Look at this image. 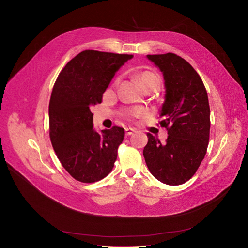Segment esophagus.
Listing matches in <instances>:
<instances>
[{"label": "esophagus", "mask_w": 248, "mask_h": 248, "mask_svg": "<svg viewBox=\"0 0 248 248\" xmlns=\"http://www.w3.org/2000/svg\"><path fill=\"white\" fill-rule=\"evenodd\" d=\"M133 132H136V130L132 128H125V134L126 136H131Z\"/></svg>", "instance_id": "34e87169"}]
</instances>
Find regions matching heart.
<instances>
[{
  "instance_id": "heart-1",
  "label": "heart",
  "mask_w": 248,
  "mask_h": 248,
  "mask_svg": "<svg viewBox=\"0 0 248 248\" xmlns=\"http://www.w3.org/2000/svg\"><path fill=\"white\" fill-rule=\"evenodd\" d=\"M138 78L141 84V86L144 87L146 90H148V91L151 89H154V88L159 89V87L161 85L160 77L157 73H155L153 71H150V70H145V71L140 72L138 74ZM120 81H121V78L119 77L114 81V87H118ZM148 114H149V110L146 108H142V107L127 108L123 112V115L128 119L140 118L142 116H147Z\"/></svg>"
}]
</instances>
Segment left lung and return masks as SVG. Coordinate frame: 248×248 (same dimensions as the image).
I'll use <instances>...</instances> for the list:
<instances>
[{"label": "left lung", "mask_w": 248, "mask_h": 248, "mask_svg": "<svg viewBox=\"0 0 248 248\" xmlns=\"http://www.w3.org/2000/svg\"><path fill=\"white\" fill-rule=\"evenodd\" d=\"M163 73L166 100L159 122L169 137L164 144L148 133L144 157L150 172L168 185L183 184L196 174L207 152L210 107L206 88L193 67L172 52L147 55Z\"/></svg>", "instance_id": "left-lung-1"}]
</instances>
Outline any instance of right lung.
Returning a JSON list of instances; mask_svg holds the SVG:
<instances>
[{"label": "right lung", "mask_w": 248, "mask_h": 248, "mask_svg": "<svg viewBox=\"0 0 248 248\" xmlns=\"http://www.w3.org/2000/svg\"><path fill=\"white\" fill-rule=\"evenodd\" d=\"M132 55L84 50L66 64L49 100V138L63 168L79 182L93 183L114 168L122 127L96 132L90 106L101 103L116 71Z\"/></svg>", "instance_id": "obj_1"}]
</instances>
